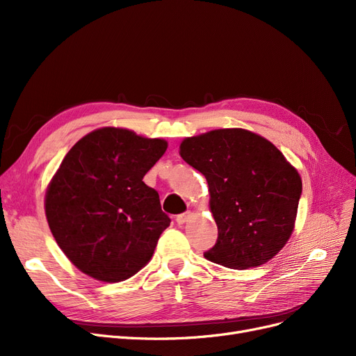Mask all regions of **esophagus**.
Instances as JSON below:
<instances>
[{"mask_svg": "<svg viewBox=\"0 0 356 356\" xmlns=\"http://www.w3.org/2000/svg\"><path fill=\"white\" fill-rule=\"evenodd\" d=\"M191 215H192L191 212L180 213V215H177V216H176V222L179 223V225H183V223L188 222V219H189V216H191Z\"/></svg>", "mask_w": 356, "mask_h": 356, "instance_id": "obj_1", "label": "esophagus"}]
</instances>
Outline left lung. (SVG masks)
Segmentation results:
<instances>
[{
    "instance_id": "1",
    "label": "left lung",
    "mask_w": 356,
    "mask_h": 356,
    "mask_svg": "<svg viewBox=\"0 0 356 356\" xmlns=\"http://www.w3.org/2000/svg\"><path fill=\"white\" fill-rule=\"evenodd\" d=\"M181 159L207 177L216 244L204 258L228 268L267 263L289 241L302 179L280 149L242 128L184 138Z\"/></svg>"
}]
</instances>
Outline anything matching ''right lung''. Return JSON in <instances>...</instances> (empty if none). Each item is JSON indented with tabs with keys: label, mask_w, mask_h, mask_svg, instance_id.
<instances>
[{
	"label": "right lung",
	"mask_w": 356,
	"mask_h": 356,
	"mask_svg": "<svg viewBox=\"0 0 356 356\" xmlns=\"http://www.w3.org/2000/svg\"><path fill=\"white\" fill-rule=\"evenodd\" d=\"M167 141L105 127L74 144L44 200L50 231L70 263L105 283L138 273L170 225L159 193L143 181Z\"/></svg>",
	"instance_id": "obj_1"
}]
</instances>
